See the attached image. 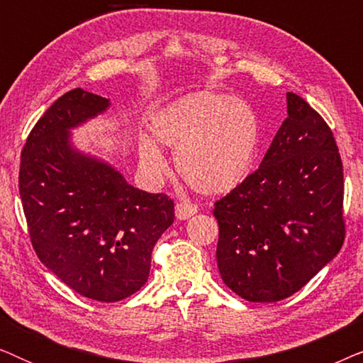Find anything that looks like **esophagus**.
I'll return each mask as SVG.
<instances>
[{"mask_svg":"<svg viewBox=\"0 0 363 363\" xmlns=\"http://www.w3.org/2000/svg\"><path fill=\"white\" fill-rule=\"evenodd\" d=\"M198 213V206L196 205H191V203H186V201H182V203H177L175 206V216L177 220H190L193 215H196Z\"/></svg>","mask_w":363,"mask_h":363,"instance_id":"esophagus-1","label":"esophagus"}]
</instances>
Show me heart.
<instances>
[{
    "instance_id": "heart-1",
    "label": "heart",
    "mask_w": 363,
    "mask_h": 363,
    "mask_svg": "<svg viewBox=\"0 0 363 363\" xmlns=\"http://www.w3.org/2000/svg\"><path fill=\"white\" fill-rule=\"evenodd\" d=\"M157 143L175 148L180 177L201 195L230 193L250 177L261 142L257 113L242 99L210 91L186 94L148 121ZM138 160L150 175L165 170L160 148L138 143Z\"/></svg>"
}]
</instances>
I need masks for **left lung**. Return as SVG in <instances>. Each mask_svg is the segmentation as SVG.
Instances as JSON below:
<instances>
[{
    "mask_svg": "<svg viewBox=\"0 0 363 363\" xmlns=\"http://www.w3.org/2000/svg\"><path fill=\"white\" fill-rule=\"evenodd\" d=\"M287 118L257 170L215 203L221 279L250 302L304 287L344 242V172L319 113L287 92Z\"/></svg>",
    "mask_w": 363,
    "mask_h": 363,
    "instance_id": "obj_1",
    "label": "left lung"
}]
</instances>
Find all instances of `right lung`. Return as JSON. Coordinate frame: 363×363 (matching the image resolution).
Returning a JSON list of instances; mask_svg holds the SVG:
<instances>
[{"mask_svg": "<svg viewBox=\"0 0 363 363\" xmlns=\"http://www.w3.org/2000/svg\"><path fill=\"white\" fill-rule=\"evenodd\" d=\"M111 106L82 89L64 94L29 133L19 170L38 257L77 294L99 302L122 301L145 284L153 246L175 218L167 195L138 190L74 142L72 130Z\"/></svg>", "mask_w": 363, "mask_h": 363, "instance_id": "add662e5", "label": "right lung"}]
</instances>
